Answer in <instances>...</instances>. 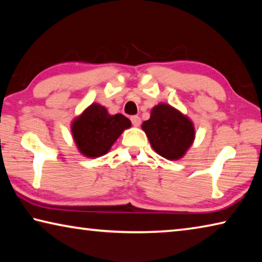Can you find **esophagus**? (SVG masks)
Returning <instances> with one entry per match:
<instances>
[{"instance_id":"34e87169","label":"esophagus","mask_w":262,"mask_h":262,"mask_svg":"<svg viewBox=\"0 0 262 262\" xmlns=\"http://www.w3.org/2000/svg\"><path fill=\"white\" fill-rule=\"evenodd\" d=\"M130 121L133 123V126L135 127H139L141 125V118L139 115H133V117H130Z\"/></svg>"}]
</instances>
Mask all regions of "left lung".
Wrapping results in <instances>:
<instances>
[{"label":"left lung","mask_w":262,"mask_h":262,"mask_svg":"<svg viewBox=\"0 0 262 262\" xmlns=\"http://www.w3.org/2000/svg\"><path fill=\"white\" fill-rule=\"evenodd\" d=\"M142 129L155 151L170 161L183 157L195 136L192 121L166 104L155 106L149 120L142 125Z\"/></svg>","instance_id":"left-lung-1"}]
</instances>
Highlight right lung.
<instances>
[{"label":"right lung","mask_w":262,"mask_h":262,"mask_svg":"<svg viewBox=\"0 0 262 262\" xmlns=\"http://www.w3.org/2000/svg\"><path fill=\"white\" fill-rule=\"evenodd\" d=\"M132 122L122 114L110 115L104 106L92 104L73 122L72 132L84 156L99 157L108 151Z\"/></svg>","instance_id":"right-lung-1"}]
</instances>
